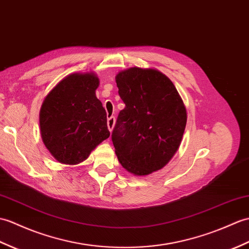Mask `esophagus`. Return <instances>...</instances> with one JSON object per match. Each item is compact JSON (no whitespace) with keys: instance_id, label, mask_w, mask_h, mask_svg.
Here are the masks:
<instances>
[{"instance_id":"esophagus-1","label":"esophagus","mask_w":249,"mask_h":249,"mask_svg":"<svg viewBox=\"0 0 249 249\" xmlns=\"http://www.w3.org/2000/svg\"><path fill=\"white\" fill-rule=\"evenodd\" d=\"M114 124H115V118H114V117H110V118H109V119H108V121H107L108 129L110 130V131H112L113 127H114Z\"/></svg>"}]
</instances>
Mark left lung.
<instances>
[{
    "label": "left lung",
    "instance_id": "left-lung-1",
    "mask_svg": "<svg viewBox=\"0 0 249 249\" xmlns=\"http://www.w3.org/2000/svg\"><path fill=\"white\" fill-rule=\"evenodd\" d=\"M115 82L125 104L111 140L120 163L138 176L169 162L180 145L187 111L174 84L153 69L130 68Z\"/></svg>",
    "mask_w": 249,
    "mask_h": 249
}]
</instances>
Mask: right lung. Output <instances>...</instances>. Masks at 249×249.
Here are the masks:
<instances>
[{
  "label": "right lung",
  "mask_w": 249,
  "mask_h": 249,
  "mask_svg": "<svg viewBox=\"0 0 249 249\" xmlns=\"http://www.w3.org/2000/svg\"><path fill=\"white\" fill-rule=\"evenodd\" d=\"M98 78L71 74L52 90L40 110L43 143L56 160L77 164L110 136L107 114L95 96Z\"/></svg>",
  "instance_id": "add662e5"
}]
</instances>
